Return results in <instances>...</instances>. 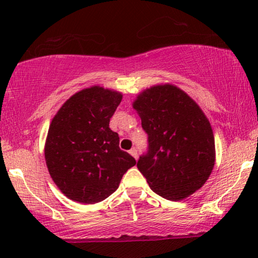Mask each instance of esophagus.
Listing matches in <instances>:
<instances>
[{
  "instance_id": "esophagus-1",
  "label": "esophagus",
  "mask_w": 258,
  "mask_h": 258,
  "mask_svg": "<svg viewBox=\"0 0 258 258\" xmlns=\"http://www.w3.org/2000/svg\"><path fill=\"white\" fill-rule=\"evenodd\" d=\"M129 153H130V155H132V156H134L135 158H137V149H136V148H133V149L130 150Z\"/></svg>"
}]
</instances>
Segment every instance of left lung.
Instances as JSON below:
<instances>
[{
	"instance_id": "1",
	"label": "left lung",
	"mask_w": 258,
	"mask_h": 258,
	"mask_svg": "<svg viewBox=\"0 0 258 258\" xmlns=\"http://www.w3.org/2000/svg\"><path fill=\"white\" fill-rule=\"evenodd\" d=\"M148 148L137 168L154 192L170 201L202 186L215 164V140L206 115L184 91L170 84L143 91L134 102Z\"/></svg>"
}]
</instances>
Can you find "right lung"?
<instances>
[{
    "label": "right lung",
    "mask_w": 258,
    "mask_h": 258,
    "mask_svg": "<svg viewBox=\"0 0 258 258\" xmlns=\"http://www.w3.org/2000/svg\"><path fill=\"white\" fill-rule=\"evenodd\" d=\"M122 95L93 87L73 95L52 118L44 156L58 189L80 203L101 202L118 188L136 164L119 149L118 134L109 128Z\"/></svg>",
    "instance_id": "right-lung-1"
}]
</instances>
